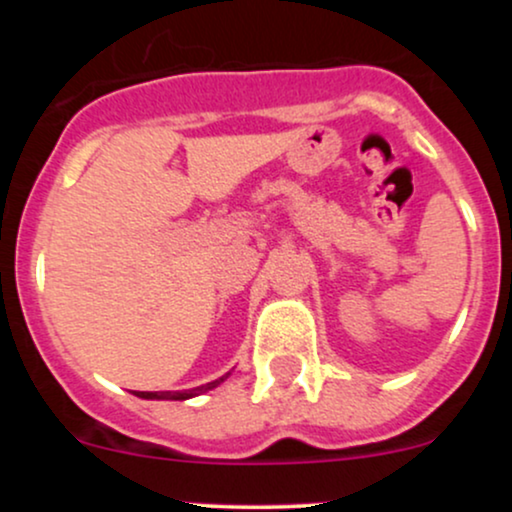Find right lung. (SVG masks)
Masks as SVG:
<instances>
[{
    "label": "right lung",
    "mask_w": 512,
    "mask_h": 512,
    "mask_svg": "<svg viewBox=\"0 0 512 512\" xmlns=\"http://www.w3.org/2000/svg\"><path fill=\"white\" fill-rule=\"evenodd\" d=\"M228 375L231 373H226V375H221L219 380H211V383H207V385H199V387H192V390H180V392H137V397H142V399H192V397H197V395H204V392H209V390H214L216 385H221L223 380L228 378Z\"/></svg>",
    "instance_id": "right-lung-1"
}]
</instances>
